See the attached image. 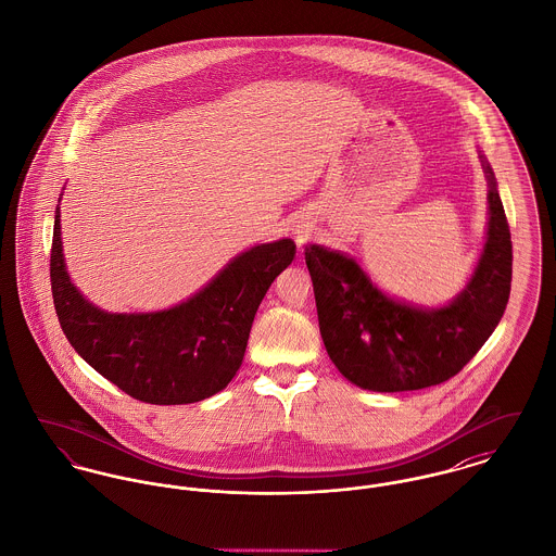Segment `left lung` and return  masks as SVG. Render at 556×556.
I'll use <instances>...</instances> for the list:
<instances>
[{
	"instance_id": "obj_1",
	"label": "left lung",
	"mask_w": 556,
	"mask_h": 556,
	"mask_svg": "<svg viewBox=\"0 0 556 556\" xmlns=\"http://www.w3.org/2000/svg\"><path fill=\"white\" fill-rule=\"evenodd\" d=\"M486 241L466 288L442 306L391 299L349 256L306 245L319 332L342 377L368 391H413L455 377L497 328L510 299L513 241L489 161Z\"/></svg>"
}]
</instances>
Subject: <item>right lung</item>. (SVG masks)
I'll return each instance as SVG.
<instances>
[{
	"instance_id": "right-lung-1",
	"label": "right lung",
	"mask_w": 556,
	"mask_h": 556,
	"mask_svg": "<svg viewBox=\"0 0 556 556\" xmlns=\"http://www.w3.org/2000/svg\"><path fill=\"white\" fill-rule=\"evenodd\" d=\"M294 256L292 239L260 243L232 257L207 286L175 306L110 313L88 302L70 279L56 205L50 283L59 324L88 366L135 400L192 404L232 381L257 306Z\"/></svg>"
}]
</instances>
